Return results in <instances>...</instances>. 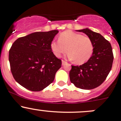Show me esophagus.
Instances as JSON below:
<instances>
[{"label": "esophagus", "instance_id": "obj_1", "mask_svg": "<svg viewBox=\"0 0 121 121\" xmlns=\"http://www.w3.org/2000/svg\"><path fill=\"white\" fill-rule=\"evenodd\" d=\"M62 65H64L65 64H66L67 62H66V61H65V60H62Z\"/></svg>", "mask_w": 121, "mask_h": 121}]
</instances>
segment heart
<instances>
[{
	"label": "heart",
	"mask_w": 121,
	"mask_h": 121,
	"mask_svg": "<svg viewBox=\"0 0 121 121\" xmlns=\"http://www.w3.org/2000/svg\"><path fill=\"white\" fill-rule=\"evenodd\" d=\"M50 48L56 57H60L68 51V57L75 60L77 64H83L90 59L93 52V45L88 37L65 31L59 34L57 41H52Z\"/></svg>",
	"instance_id": "1"
}]
</instances>
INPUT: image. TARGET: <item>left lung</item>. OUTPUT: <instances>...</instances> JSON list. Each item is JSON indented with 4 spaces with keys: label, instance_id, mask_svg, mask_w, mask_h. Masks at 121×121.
<instances>
[{
    "label": "left lung",
    "instance_id": "left-lung-1",
    "mask_svg": "<svg viewBox=\"0 0 121 121\" xmlns=\"http://www.w3.org/2000/svg\"><path fill=\"white\" fill-rule=\"evenodd\" d=\"M88 35L93 45V52L88 61L80 66H73L69 72L70 81L78 88L85 90L100 86L112 66L113 54L111 44L100 34L88 28L77 30Z\"/></svg>",
    "mask_w": 121,
    "mask_h": 121
}]
</instances>
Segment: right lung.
Wrapping results in <instances>:
<instances>
[{"label":"right lung","instance_id":"obj_1","mask_svg":"<svg viewBox=\"0 0 121 121\" xmlns=\"http://www.w3.org/2000/svg\"><path fill=\"white\" fill-rule=\"evenodd\" d=\"M57 30L35 32L19 37L9 52V60L13 78L21 86L33 91H39L54 81L62 66L50 44Z\"/></svg>","mask_w":121,"mask_h":121}]
</instances>
